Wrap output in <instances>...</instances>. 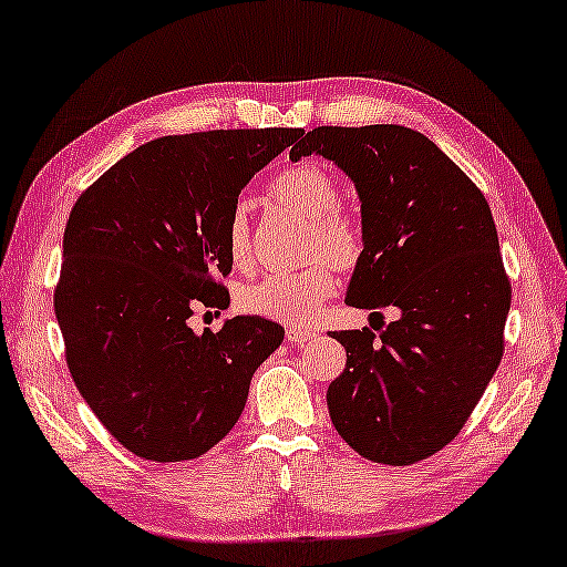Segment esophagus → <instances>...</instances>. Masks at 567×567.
Returning <instances> with one entry per match:
<instances>
[{
    "mask_svg": "<svg viewBox=\"0 0 567 567\" xmlns=\"http://www.w3.org/2000/svg\"><path fill=\"white\" fill-rule=\"evenodd\" d=\"M313 336V331H309V329H286V339H289L291 343H303V341H309Z\"/></svg>",
    "mask_w": 567,
    "mask_h": 567,
    "instance_id": "esophagus-1",
    "label": "esophagus"
}]
</instances>
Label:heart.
<instances>
[{
	"mask_svg": "<svg viewBox=\"0 0 567 567\" xmlns=\"http://www.w3.org/2000/svg\"><path fill=\"white\" fill-rule=\"evenodd\" d=\"M271 194L293 212L311 218L313 251H323L339 266H351L359 258L361 234L349 218L336 214L341 192L326 168L316 164L286 168L271 182ZM226 248L234 264H244L248 258V214L244 206H236L228 214ZM330 262L321 258L299 271L264 274L241 291V309L281 323H309L336 291Z\"/></svg>",
	"mask_w": 567,
	"mask_h": 567,
	"instance_id": "1",
	"label": "heart"
}]
</instances>
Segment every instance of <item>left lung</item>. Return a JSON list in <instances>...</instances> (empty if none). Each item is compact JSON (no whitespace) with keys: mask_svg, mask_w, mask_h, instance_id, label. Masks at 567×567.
<instances>
[{"mask_svg":"<svg viewBox=\"0 0 567 567\" xmlns=\"http://www.w3.org/2000/svg\"><path fill=\"white\" fill-rule=\"evenodd\" d=\"M311 154L361 202L346 303L401 313L379 334L333 331L346 369L326 391L331 421L363 458L423 461L458 435L503 355L511 281L491 206L429 136L399 124L319 126L289 158Z\"/></svg>","mask_w":567,"mask_h":567,"instance_id":"1","label":"left lung"}]
</instances>
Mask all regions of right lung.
Listing matches in <instances>:
<instances>
[{
  "label": "right lung",
  "instance_id": "obj_1",
  "mask_svg": "<svg viewBox=\"0 0 567 567\" xmlns=\"http://www.w3.org/2000/svg\"><path fill=\"white\" fill-rule=\"evenodd\" d=\"M299 128H218L142 144L76 198L54 313L66 363L104 429L138 458L192 461L234 429L284 341L261 316L194 333L196 306L226 309V221L256 172Z\"/></svg>",
  "mask_w": 567,
  "mask_h": 567
}]
</instances>
